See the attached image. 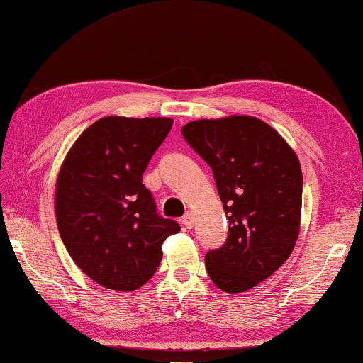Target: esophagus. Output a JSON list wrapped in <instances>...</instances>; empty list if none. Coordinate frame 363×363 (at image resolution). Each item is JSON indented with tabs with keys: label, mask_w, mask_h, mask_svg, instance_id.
Returning a JSON list of instances; mask_svg holds the SVG:
<instances>
[{
	"label": "esophagus",
	"mask_w": 363,
	"mask_h": 363,
	"mask_svg": "<svg viewBox=\"0 0 363 363\" xmlns=\"http://www.w3.org/2000/svg\"><path fill=\"white\" fill-rule=\"evenodd\" d=\"M182 223L185 225V228H191V227H193V223H194V216H193V212H186L185 216L182 217Z\"/></svg>",
	"instance_id": "esophagus-1"
}]
</instances>
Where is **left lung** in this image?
Masks as SVG:
<instances>
[{"label": "left lung", "instance_id": "8db88e82", "mask_svg": "<svg viewBox=\"0 0 363 363\" xmlns=\"http://www.w3.org/2000/svg\"><path fill=\"white\" fill-rule=\"evenodd\" d=\"M183 138L213 172L228 218V238L206 254L211 280L245 293L286 262L299 235L302 170L281 135L251 116L201 118Z\"/></svg>", "mask_w": 363, "mask_h": 363}]
</instances>
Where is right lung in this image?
<instances>
[{"label":"right lung","instance_id":"1","mask_svg":"<svg viewBox=\"0 0 363 363\" xmlns=\"http://www.w3.org/2000/svg\"><path fill=\"white\" fill-rule=\"evenodd\" d=\"M167 117H103L70 147L59 170V235L74 262L101 286L141 288L156 273L162 242L180 225L160 217L143 172L169 135Z\"/></svg>","mask_w":363,"mask_h":363}]
</instances>
